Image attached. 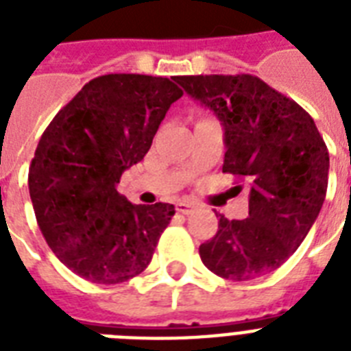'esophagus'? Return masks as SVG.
<instances>
[{"mask_svg": "<svg viewBox=\"0 0 351 351\" xmlns=\"http://www.w3.org/2000/svg\"><path fill=\"white\" fill-rule=\"evenodd\" d=\"M176 211L180 215H189L193 211V204L191 202H178L176 204Z\"/></svg>", "mask_w": 351, "mask_h": 351, "instance_id": "1", "label": "esophagus"}]
</instances>
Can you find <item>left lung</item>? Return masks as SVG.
I'll return each mask as SVG.
<instances>
[{
    "instance_id": "8db88e82",
    "label": "left lung",
    "mask_w": 351,
    "mask_h": 351,
    "mask_svg": "<svg viewBox=\"0 0 351 351\" xmlns=\"http://www.w3.org/2000/svg\"><path fill=\"white\" fill-rule=\"evenodd\" d=\"M224 125L222 171L250 184V217L200 245L204 266L230 280L271 273L293 255L326 198L330 154L302 107L253 74L176 76ZM242 189V186H237Z\"/></svg>"
}]
</instances>
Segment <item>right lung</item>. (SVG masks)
<instances>
[{
    "label": "right lung",
    "instance_id": "right-lung-1",
    "mask_svg": "<svg viewBox=\"0 0 351 351\" xmlns=\"http://www.w3.org/2000/svg\"><path fill=\"white\" fill-rule=\"evenodd\" d=\"M182 95L162 76H98L41 134L29 167L36 220L52 253L85 280L125 282L153 258L175 206L131 204L117 184Z\"/></svg>",
    "mask_w": 351,
    "mask_h": 351
}]
</instances>
